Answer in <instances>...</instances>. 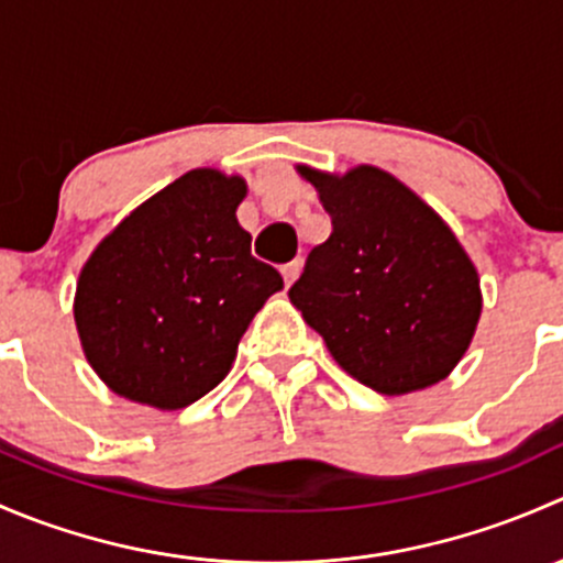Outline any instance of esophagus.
I'll return each mask as SVG.
<instances>
[{
    "label": "esophagus",
    "instance_id": "obj_1",
    "mask_svg": "<svg viewBox=\"0 0 563 563\" xmlns=\"http://www.w3.org/2000/svg\"><path fill=\"white\" fill-rule=\"evenodd\" d=\"M280 272H283V280H286V286H291V283L299 277V272H302V261L299 258L288 261V264H283Z\"/></svg>",
    "mask_w": 563,
    "mask_h": 563
}]
</instances>
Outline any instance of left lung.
Here are the masks:
<instances>
[{
    "instance_id": "8db88e82",
    "label": "left lung",
    "mask_w": 563,
    "mask_h": 563,
    "mask_svg": "<svg viewBox=\"0 0 563 563\" xmlns=\"http://www.w3.org/2000/svg\"><path fill=\"white\" fill-rule=\"evenodd\" d=\"M332 218L288 297L349 376L382 395L433 387L463 360L479 275L450 225L376 166H297Z\"/></svg>"
}]
</instances>
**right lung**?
<instances>
[{"instance_id":"right-lung-1","label":"right lung","mask_w":563,"mask_h":563,"mask_svg":"<svg viewBox=\"0 0 563 563\" xmlns=\"http://www.w3.org/2000/svg\"><path fill=\"white\" fill-rule=\"evenodd\" d=\"M245 192L242 176L187 172L89 255L73 316L108 389L176 411L229 376L253 316L283 288L236 220Z\"/></svg>"}]
</instances>
